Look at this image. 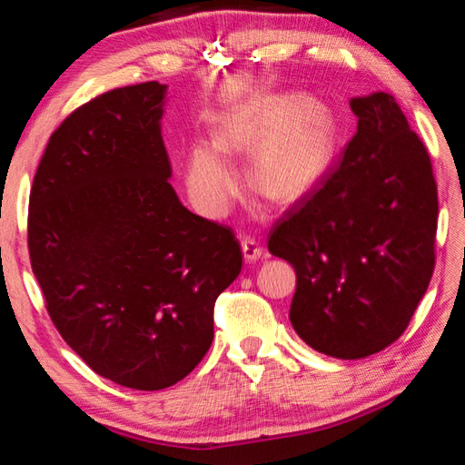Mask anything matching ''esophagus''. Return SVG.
Returning <instances> with one entry per match:
<instances>
[{"label":"esophagus","mask_w":465,"mask_h":465,"mask_svg":"<svg viewBox=\"0 0 465 465\" xmlns=\"http://www.w3.org/2000/svg\"><path fill=\"white\" fill-rule=\"evenodd\" d=\"M242 252H243V258H246L248 262H256L258 258H262V254H264L261 243H258L254 238H250V235H243L242 238Z\"/></svg>","instance_id":"obj_1"}]
</instances>
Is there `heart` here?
<instances>
[{
	"instance_id": "1",
	"label": "heart",
	"mask_w": 465,
	"mask_h": 465,
	"mask_svg": "<svg viewBox=\"0 0 465 465\" xmlns=\"http://www.w3.org/2000/svg\"><path fill=\"white\" fill-rule=\"evenodd\" d=\"M336 121L324 102L271 96L235 108L217 141L199 139L186 157V186L203 213L223 215L242 186L233 152L254 153V180L272 201L291 203L324 176L336 152Z\"/></svg>"
}]
</instances>
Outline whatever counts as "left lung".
Returning <instances> with one entry per match:
<instances>
[{
    "instance_id": "1",
    "label": "left lung",
    "mask_w": 465,
    "mask_h": 465,
    "mask_svg": "<svg viewBox=\"0 0 465 465\" xmlns=\"http://www.w3.org/2000/svg\"><path fill=\"white\" fill-rule=\"evenodd\" d=\"M351 110L355 137L269 238L297 272L295 332L336 359L404 334L435 269L439 215L429 152L391 94L352 98Z\"/></svg>"
}]
</instances>
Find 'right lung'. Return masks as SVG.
<instances>
[{
  "label": "right lung",
  "mask_w": 465,
  "mask_h": 465,
  "mask_svg": "<svg viewBox=\"0 0 465 465\" xmlns=\"http://www.w3.org/2000/svg\"><path fill=\"white\" fill-rule=\"evenodd\" d=\"M168 85L110 90L53 133L35 174L28 252L46 312L90 369L163 390L213 342V308L242 271L232 227L188 211L162 139Z\"/></svg>",
  "instance_id": "obj_1"
}]
</instances>
